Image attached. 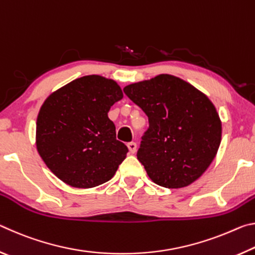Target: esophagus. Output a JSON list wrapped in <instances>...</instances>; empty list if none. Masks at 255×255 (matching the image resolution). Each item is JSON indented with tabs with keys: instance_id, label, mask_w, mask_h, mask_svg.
Wrapping results in <instances>:
<instances>
[{
	"instance_id": "obj_1",
	"label": "esophagus",
	"mask_w": 255,
	"mask_h": 255,
	"mask_svg": "<svg viewBox=\"0 0 255 255\" xmlns=\"http://www.w3.org/2000/svg\"><path fill=\"white\" fill-rule=\"evenodd\" d=\"M127 146H128L129 152H130L131 154H135V153H136V150H137V145H136V143H133V141H131V143H128Z\"/></svg>"
}]
</instances>
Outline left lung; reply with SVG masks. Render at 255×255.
<instances>
[{"mask_svg": "<svg viewBox=\"0 0 255 255\" xmlns=\"http://www.w3.org/2000/svg\"><path fill=\"white\" fill-rule=\"evenodd\" d=\"M124 92L148 118L137 158L150 180L179 189L200 178L222 139L221 119L209 99L169 74L127 85Z\"/></svg>", "mask_w": 255, "mask_h": 255, "instance_id": "8db88e82", "label": "left lung"}]
</instances>
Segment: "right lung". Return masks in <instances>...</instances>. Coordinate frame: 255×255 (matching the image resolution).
<instances>
[{
  "label": "right lung",
  "instance_id": "add662e5",
  "mask_svg": "<svg viewBox=\"0 0 255 255\" xmlns=\"http://www.w3.org/2000/svg\"><path fill=\"white\" fill-rule=\"evenodd\" d=\"M115 81L88 75L51 93L37 118L38 153L48 169L74 188L109 181L126 158L108 112L123 99Z\"/></svg>",
  "mask_w": 255,
  "mask_h": 255
}]
</instances>
